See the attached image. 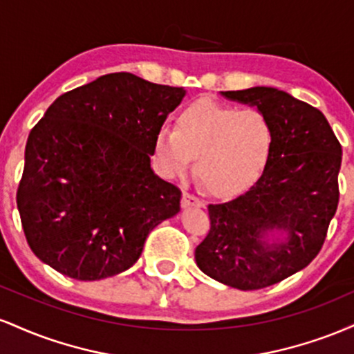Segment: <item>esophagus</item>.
<instances>
[{
	"instance_id": "esophagus-1",
	"label": "esophagus",
	"mask_w": 354,
	"mask_h": 354,
	"mask_svg": "<svg viewBox=\"0 0 354 354\" xmlns=\"http://www.w3.org/2000/svg\"><path fill=\"white\" fill-rule=\"evenodd\" d=\"M181 203H183V208H188V206H203V201L200 200V198L188 193V191H185V193H183Z\"/></svg>"
}]
</instances>
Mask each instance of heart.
Instances as JSON below:
<instances>
[{
    "label": "heart",
    "mask_w": 354,
    "mask_h": 354,
    "mask_svg": "<svg viewBox=\"0 0 354 354\" xmlns=\"http://www.w3.org/2000/svg\"><path fill=\"white\" fill-rule=\"evenodd\" d=\"M273 141V124L261 109L200 100L180 113L176 129L158 131L154 154L168 176L188 173L196 158V173L208 189L230 194L263 171Z\"/></svg>",
    "instance_id": "heart-1"
}]
</instances>
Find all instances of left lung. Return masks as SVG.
Masks as SVG:
<instances>
[{
    "instance_id": "1",
    "label": "left lung",
    "mask_w": 354,
    "mask_h": 354,
    "mask_svg": "<svg viewBox=\"0 0 354 354\" xmlns=\"http://www.w3.org/2000/svg\"><path fill=\"white\" fill-rule=\"evenodd\" d=\"M221 95L261 109L274 141L265 169L245 193L208 206L211 228L194 259L219 283L261 290L306 268L319 253L339 201L341 145L319 109L279 89ZM270 230H283L287 239L268 243Z\"/></svg>"
}]
</instances>
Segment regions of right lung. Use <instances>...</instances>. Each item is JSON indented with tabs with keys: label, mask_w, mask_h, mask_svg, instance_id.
I'll use <instances>...</instances> for the list:
<instances>
[{
	"label": "right lung",
	"mask_w": 354,
	"mask_h": 354,
	"mask_svg": "<svg viewBox=\"0 0 354 354\" xmlns=\"http://www.w3.org/2000/svg\"><path fill=\"white\" fill-rule=\"evenodd\" d=\"M186 91L111 73L64 93L28 136L16 203L31 251L70 278L131 268L181 191L151 169L154 140Z\"/></svg>",
	"instance_id": "obj_1"
}]
</instances>
